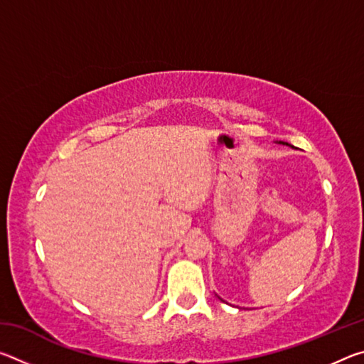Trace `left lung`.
<instances>
[{
	"instance_id": "left-lung-1",
	"label": "left lung",
	"mask_w": 364,
	"mask_h": 364,
	"mask_svg": "<svg viewBox=\"0 0 364 364\" xmlns=\"http://www.w3.org/2000/svg\"><path fill=\"white\" fill-rule=\"evenodd\" d=\"M276 143H278V144H286V146H289V147H294V146H291V144H289V143H284V141H276ZM220 299V297H218ZM225 301V300H223Z\"/></svg>"
}]
</instances>
